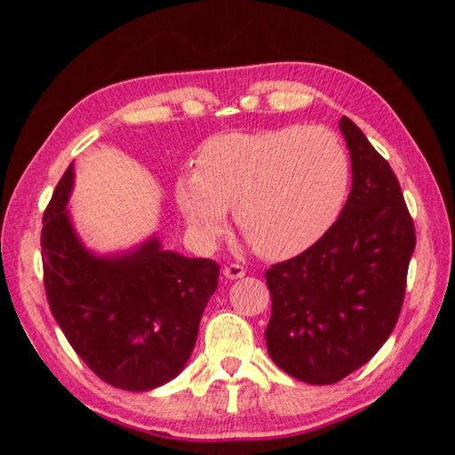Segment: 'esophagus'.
Segmentation results:
<instances>
[{"label": "esophagus", "instance_id": "1", "mask_svg": "<svg viewBox=\"0 0 455 455\" xmlns=\"http://www.w3.org/2000/svg\"><path fill=\"white\" fill-rule=\"evenodd\" d=\"M246 275V268L236 265V263H230L225 267V276L227 279H243V276Z\"/></svg>", "mask_w": 455, "mask_h": 455}]
</instances>
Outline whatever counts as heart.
Returning <instances> with one entry per match:
<instances>
[{"mask_svg": "<svg viewBox=\"0 0 455 455\" xmlns=\"http://www.w3.org/2000/svg\"><path fill=\"white\" fill-rule=\"evenodd\" d=\"M351 184V160L325 126L214 136L182 176L176 200L195 235L212 241L227 209L260 255L292 257L333 227Z\"/></svg>", "mask_w": 455, "mask_h": 455, "instance_id": "heart-1", "label": "heart"}]
</instances>
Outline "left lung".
I'll list each match as a JSON object with an SVG mask.
<instances>
[{"instance_id": "8db88e82", "label": "left lung", "mask_w": 455, "mask_h": 455, "mask_svg": "<svg viewBox=\"0 0 455 455\" xmlns=\"http://www.w3.org/2000/svg\"><path fill=\"white\" fill-rule=\"evenodd\" d=\"M353 187L341 214L301 255L265 273L268 355L283 371L329 385L365 365L402 313L415 227L397 176L343 116Z\"/></svg>"}]
</instances>
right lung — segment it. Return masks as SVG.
<instances>
[{
	"label": "right lung",
	"instance_id": "1",
	"mask_svg": "<svg viewBox=\"0 0 455 455\" xmlns=\"http://www.w3.org/2000/svg\"><path fill=\"white\" fill-rule=\"evenodd\" d=\"M72 164L42 219L44 287L68 343L108 385L148 391L182 371L220 267L160 249L156 238L132 255L98 259L68 220Z\"/></svg>",
	"mask_w": 455,
	"mask_h": 455
}]
</instances>
